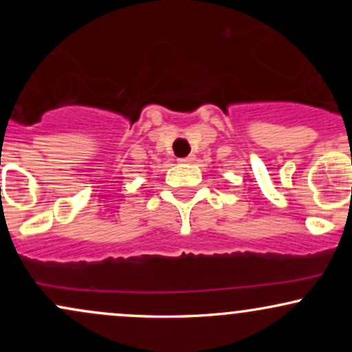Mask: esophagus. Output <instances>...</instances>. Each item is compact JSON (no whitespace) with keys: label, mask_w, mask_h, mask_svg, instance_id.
Wrapping results in <instances>:
<instances>
[{"label":"esophagus","mask_w":352,"mask_h":352,"mask_svg":"<svg viewBox=\"0 0 352 352\" xmlns=\"http://www.w3.org/2000/svg\"><path fill=\"white\" fill-rule=\"evenodd\" d=\"M193 160H195V157L188 155V157H184V159H179V162H180L182 165H188V164H192Z\"/></svg>","instance_id":"34e87169"}]
</instances>
